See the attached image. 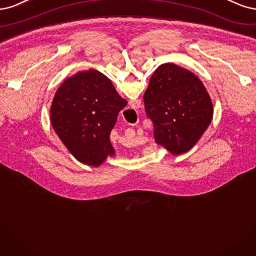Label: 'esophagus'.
Here are the masks:
<instances>
[{"instance_id": "1", "label": "esophagus", "mask_w": 256, "mask_h": 256, "mask_svg": "<svg viewBox=\"0 0 256 256\" xmlns=\"http://www.w3.org/2000/svg\"><path fill=\"white\" fill-rule=\"evenodd\" d=\"M130 104L132 106V108H139L140 104H142V103H140L139 100H136V101H130Z\"/></svg>"}]
</instances>
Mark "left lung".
<instances>
[{
  "instance_id": "1",
  "label": "left lung",
  "mask_w": 256,
  "mask_h": 256,
  "mask_svg": "<svg viewBox=\"0 0 256 256\" xmlns=\"http://www.w3.org/2000/svg\"><path fill=\"white\" fill-rule=\"evenodd\" d=\"M144 102L155 142L173 155L190 150L212 118V103L202 82L171 62L155 70Z\"/></svg>"
}]
</instances>
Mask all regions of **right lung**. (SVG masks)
I'll return each mask as SVG.
<instances>
[{
	"mask_svg": "<svg viewBox=\"0 0 256 256\" xmlns=\"http://www.w3.org/2000/svg\"><path fill=\"white\" fill-rule=\"evenodd\" d=\"M126 104L108 78L90 69L60 85L52 102L51 122L74 158L98 167L114 155L110 135Z\"/></svg>",
	"mask_w": 256,
	"mask_h": 256,
	"instance_id": "right-lung-1",
	"label": "right lung"
}]
</instances>
